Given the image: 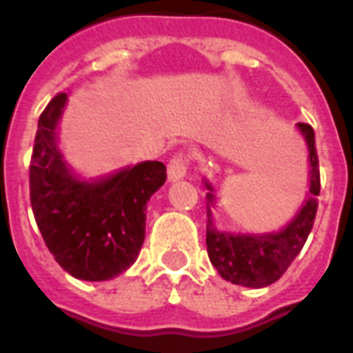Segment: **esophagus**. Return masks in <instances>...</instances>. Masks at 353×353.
<instances>
[{
  "label": "esophagus",
  "instance_id": "obj_1",
  "mask_svg": "<svg viewBox=\"0 0 353 353\" xmlns=\"http://www.w3.org/2000/svg\"><path fill=\"white\" fill-rule=\"evenodd\" d=\"M187 168H189V162L185 159L183 154H177L174 157L168 164V179L174 183V181H179L187 176Z\"/></svg>",
  "mask_w": 353,
  "mask_h": 353
}]
</instances>
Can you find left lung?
Listing matches in <instances>:
<instances>
[{
	"label": "left lung",
	"instance_id": "left-lung-1",
	"mask_svg": "<svg viewBox=\"0 0 353 353\" xmlns=\"http://www.w3.org/2000/svg\"><path fill=\"white\" fill-rule=\"evenodd\" d=\"M301 134L308 151V191L296 214L280 230L272 232H234L219 229L215 223L214 210L217 206L214 183L204 177L208 204L206 245L208 257L223 280L261 289L280 280L296 255L303 250L310 234L318 212L319 194V162L316 153V138L310 124L299 123Z\"/></svg>",
	"mask_w": 353,
	"mask_h": 353
}]
</instances>
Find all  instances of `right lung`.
Wrapping results in <instances>:
<instances>
[{"label": "right lung", "instance_id": "add662e5", "mask_svg": "<svg viewBox=\"0 0 353 353\" xmlns=\"http://www.w3.org/2000/svg\"><path fill=\"white\" fill-rule=\"evenodd\" d=\"M62 92L39 117L30 199L49 252L65 272L85 281L113 280L138 259L145 240L147 202L166 181L159 161L130 164L111 174L85 177L60 149Z\"/></svg>", "mask_w": 353, "mask_h": 353}]
</instances>
